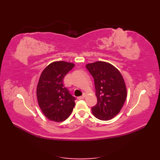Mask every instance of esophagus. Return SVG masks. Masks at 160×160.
<instances>
[{"label": "esophagus", "mask_w": 160, "mask_h": 160, "mask_svg": "<svg viewBox=\"0 0 160 160\" xmlns=\"http://www.w3.org/2000/svg\"><path fill=\"white\" fill-rule=\"evenodd\" d=\"M85 98V94H83V95H82V96L79 97V98H78V99H79V100H82V99H83Z\"/></svg>", "instance_id": "34e87169"}]
</instances>
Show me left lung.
<instances>
[{
    "instance_id": "obj_1",
    "label": "left lung",
    "mask_w": 160,
    "mask_h": 160,
    "mask_svg": "<svg viewBox=\"0 0 160 160\" xmlns=\"http://www.w3.org/2000/svg\"><path fill=\"white\" fill-rule=\"evenodd\" d=\"M93 77L98 103L92 113L100 120L113 118L122 109L127 97L125 81L120 72L108 62L97 61L86 65Z\"/></svg>"
}]
</instances>
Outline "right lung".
Here are the masks:
<instances>
[{"instance_id": "1", "label": "right lung", "mask_w": 160, "mask_h": 160, "mask_svg": "<svg viewBox=\"0 0 160 160\" xmlns=\"http://www.w3.org/2000/svg\"><path fill=\"white\" fill-rule=\"evenodd\" d=\"M75 66L65 61L52 62L43 70L37 88L39 107L45 117L56 122L69 117L76 98L63 85L65 76Z\"/></svg>"}]
</instances>
